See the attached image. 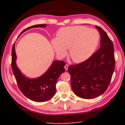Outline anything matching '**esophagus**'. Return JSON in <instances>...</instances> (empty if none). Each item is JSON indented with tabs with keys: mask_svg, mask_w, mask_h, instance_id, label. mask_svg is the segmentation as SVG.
Segmentation results:
<instances>
[{
	"mask_svg": "<svg viewBox=\"0 0 125 125\" xmlns=\"http://www.w3.org/2000/svg\"><path fill=\"white\" fill-rule=\"evenodd\" d=\"M68 67H69V65L68 64H65V65L64 66V68H65V70H68Z\"/></svg>",
	"mask_w": 125,
	"mask_h": 125,
	"instance_id": "obj_1",
	"label": "esophagus"
}]
</instances>
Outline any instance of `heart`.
<instances>
[{
    "label": "heart",
    "instance_id": "heart-1",
    "mask_svg": "<svg viewBox=\"0 0 125 125\" xmlns=\"http://www.w3.org/2000/svg\"><path fill=\"white\" fill-rule=\"evenodd\" d=\"M53 40L52 46L56 54L63 57L69 49V56L75 63H82L91 56L95 51L99 40V33L94 29L75 26L62 28Z\"/></svg>",
    "mask_w": 125,
    "mask_h": 125
}]
</instances>
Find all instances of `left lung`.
I'll list each match as a JSON object with an SVG mask.
<instances>
[{
  "label": "left lung",
  "mask_w": 125,
  "mask_h": 125,
  "mask_svg": "<svg viewBox=\"0 0 125 125\" xmlns=\"http://www.w3.org/2000/svg\"><path fill=\"white\" fill-rule=\"evenodd\" d=\"M100 48L84 62L71 65L68 72L74 94L83 99H92L107 90L115 70V58L112 41L102 28Z\"/></svg>",
  "instance_id": "left-lung-1"
}]
</instances>
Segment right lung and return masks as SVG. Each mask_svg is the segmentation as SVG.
Wrapping results in <instances>:
<instances>
[{
  "instance_id": "obj_1",
  "label": "right lung",
  "mask_w": 125,
  "mask_h": 125,
  "mask_svg": "<svg viewBox=\"0 0 125 125\" xmlns=\"http://www.w3.org/2000/svg\"><path fill=\"white\" fill-rule=\"evenodd\" d=\"M46 24L31 26L23 30L19 36L25 31L33 28L46 27ZM17 55L15 43L12 49V68L19 88L24 95L36 102H44L51 99L56 93V85L61 73H64L65 63L61 61H54L45 73L35 78H30L21 72L16 64Z\"/></svg>"
}]
</instances>
